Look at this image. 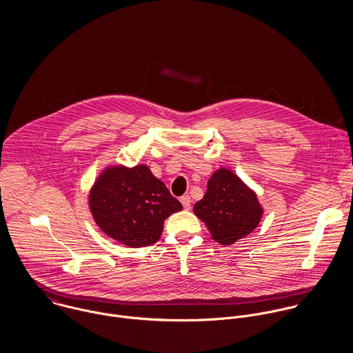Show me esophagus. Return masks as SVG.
<instances>
[{"label":"esophagus","instance_id":"obj_1","mask_svg":"<svg viewBox=\"0 0 353 353\" xmlns=\"http://www.w3.org/2000/svg\"><path fill=\"white\" fill-rule=\"evenodd\" d=\"M181 202H182V205H183V208H185L186 210H189V209L192 208V199H190V196H183V197L181 199Z\"/></svg>","mask_w":353,"mask_h":353}]
</instances>
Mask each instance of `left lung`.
Returning a JSON list of instances; mask_svg holds the SVG:
<instances>
[{"instance_id": "obj_1", "label": "left lung", "mask_w": 353, "mask_h": 353, "mask_svg": "<svg viewBox=\"0 0 353 353\" xmlns=\"http://www.w3.org/2000/svg\"><path fill=\"white\" fill-rule=\"evenodd\" d=\"M193 210L213 241L225 246L252 234L263 212L256 194L227 168L217 170L209 178L206 193Z\"/></svg>"}]
</instances>
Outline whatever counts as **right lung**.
<instances>
[{
  "mask_svg": "<svg viewBox=\"0 0 353 353\" xmlns=\"http://www.w3.org/2000/svg\"><path fill=\"white\" fill-rule=\"evenodd\" d=\"M90 209L107 236L144 248L159 241L164 220L182 210V203L147 165H117L105 168L92 186Z\"/></svg>",
  "mask_w": 353,
  "mask_h": 353,
  "instance_id": "right-lung-1",
  "label": "right lung"
}]
</instances>
